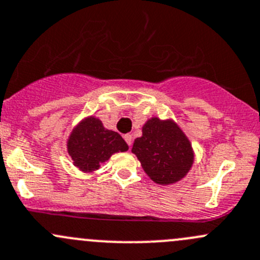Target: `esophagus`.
I'll return each mask as SVG.
<instances>
[{
    "instance_id": "1",
    "label": "esophagus",
    "mask_w": 260,
    "mask_h": 260,
    "mask_svg": "<svg viewBox=\"0 0 260 260\" xmlns=\"http://www.w3.org/2000/svg\"><path fill=\"white\" fill-rule=\"evenodd\" d=\"M124 139H125V141L127 143V145H129L131 148V145H133V135H130V134H126V135L124 136Z\"/></svg>"
}]
</instances>
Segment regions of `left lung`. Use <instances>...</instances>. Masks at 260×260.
<instances>
[{
	"label": "left lung",
	"mask_w": 260,
	"mask_h": 260,
	"mask_svg": "<svg viewBox=\"0 0 260 260\" xmlns=\"http://www.w3.org/2000/svg\"><path fill=\"white\" fill-rule=\"evenodd\" d=\"M136 155L146 175L159 185H169L186 176L194 164L191 143L173 119L150 117L143 125V135L134 140Z\"/></svg>",
	"instance_id": "8db88e82"
}]
</instances>
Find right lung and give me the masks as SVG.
I'll use <instances>...</instances> for the list:
<instances>
[{"label":"right lung","mask_w":260,"mask_h":260,"mask_svg":"<svg viewBox=\"0 0 260 260\" xmlns=\"http://www.w3.org/2000/svg\"><path fill=\"white\" fill-rule=\"evenodd\" d=\"M66 148L72 164L82 173H93L111 155L129 150L119 133L106 129L93 115L84 117L72 129Z\"/></svg>","instance_id":"1"}]
</instances>
